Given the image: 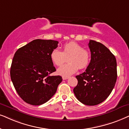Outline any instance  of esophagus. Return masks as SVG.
I'll list each match as a JSON object with an SVG mask.
<instances>
[{
    "label": "esophagus",
    "instance_id": "1",
    "mask_svg": "<svg viewBox=\"0 0 129 129\" xmlns=\"http://www.w3.org/2000/svg\"><path fill=\"white\" fill-rule=\"evenodd\" d=\"M68 79V77H62V79L63 80H67Z\"/></svg>",
    "mask_w": 129,
    "mask_h": 129
}]
</instances>
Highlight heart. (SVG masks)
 Returning a JSON list of instances; mask_svg holds the SVG:
<instances>
[{
    "mask_svg": "<svg viewBox=\"0 0 129 129\" xmlns=\"http://www.w3.org/2000/svg\"><path fill=\"white\" fill-rule=\"evenodd\" d=\"M50 59L55 66H61L68 58V63L63 65L57 70V73L63 77H68L77 72L78 68L83 69L89 66L90 53L84 49L79 44L74 42L66 43L61 51L54 49L50 55Z\"/></svg>",
    "mask_w": 129,
    "mask_h": 129,
    "instance_id": "heart-1",
    "label": "heart"
}]
</instances>
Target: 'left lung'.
<instances>
[{
  "instance_id": "left-lung-1",
  "label": "left lung",
  "mask_w": 129,
  "mask_h": 129,
  "mask_svg": "<svg viewBox=\"0 0 129 129\" xmlns=\"http://www.w3.org/2000/svg\"><path fill=\"white\" fill-rule=\"evenodd\" d=\"M91 60L83 73L77 76L73 89L77 99L86 105L101 104L110 95L117 77L115 57L103 44L90 40Z\"/></svg>"
}]
</instances>
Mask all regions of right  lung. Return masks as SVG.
I'll return each instance as SVG.
<instances>
[{"mask_svg": "<svg viewBox=\"0 0 129 129\" xmlns=\"http://www.w3.org/2000/svg\"><path fill=\"white\" fill-rule=\"evenodd\" d=\"M58 42L36 39L17 50L10 74L18 95L27 104L40 105L48 102L62 80L60 76H50L56 71L50 55Z\"/></svg>", "mask_w": 129, "mask_h": 129, "instance_id": "add662e5", "label": "right lung"}]
</instances>
